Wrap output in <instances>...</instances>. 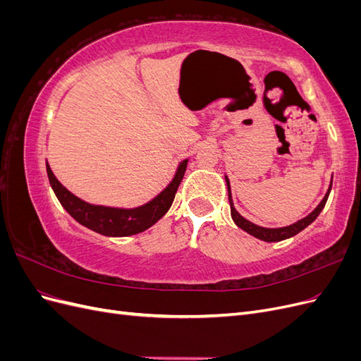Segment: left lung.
I'll return each instance as SVG.
<instances>
[{"mask_svg":"<svg viewBox=\"0 0 361 361\" xmlns=\"http://www.w3.org/2000/svg\"><path fill=\"white\" fill-rule=\"evenodd\" d=\"M226 179V185H227V195H228V203H231V215H232V220L233 223L239 227L243 228L244 232H247L248 235L255 236L257 239H260V241H265V243H279V241H283V239H288V238H292L297 233H300L301 231H304L305 227L310 226L316 218H318V215L321 214V211L324 209V206L326 203V199H329L330 195V191H331V185H333V174H331V180H330V187L329 190H326L324 199L321 200V203L314 207V209L307 215L301 218V220H298L297 223H293L290 226H285V227H276V228H271V227H262V226H257L255 223L248 221L247 218H244L241 214H239L236 209H235V204H233V200H232V191H231V182H228V178L224 176Z\"/></svg>","mask_w":361,"mask_h":361,"instance_id":"left-lung-1","label":"left lung"}]
</instances>
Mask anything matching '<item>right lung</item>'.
<instances>
[{"instance_id":"obj_1","label":"right lung","mask_w":361,"mask_h":361,"mask_svg":"<svg viewBox=\"0 0 361 361\" xmlns=\"http://www.w3.org/2000/svg\"><path fill=\"white\" fill-rule=\"evenodd\" d=\"M187 166L188 158L178 164L174 176L166 188L147 203L135 207H113L84 202L82 199L72 194L66 187H63L60 180L54 176L48 161L47 173L54 194L57 195L61 206L75 221H78L81 226L90 228V231L99 235L110 238H123L147 231L149 227L158 223L167 214L174 200V194H176L179 183L182 182Z\"/></svg>"}]
</instances>
